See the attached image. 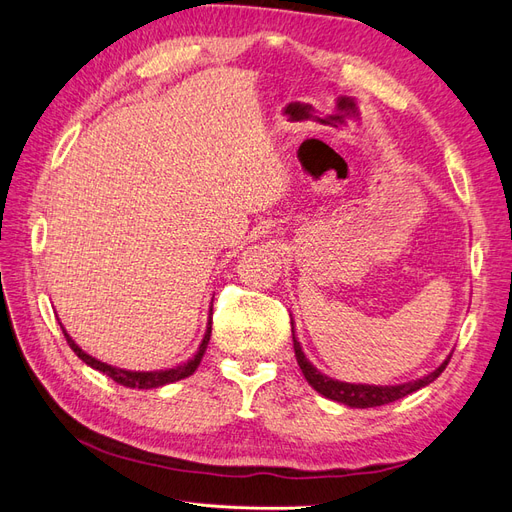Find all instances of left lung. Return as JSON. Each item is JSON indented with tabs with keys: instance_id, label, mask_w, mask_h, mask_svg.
Returning <instances> with one entry per match:
<instances>
[{
	"instance_id": "8db88e82",
	"label": "left lung",
	"mask_w": 512,
	"mask_h": 512,
	"mask_svg": "<svg viewBox=\"0 0 512 512\" xmlns=\"http://www.w3.org/2000/svg\"><path fill=\"white\" fill-rule=\"evenodd\" d=\"M292 339H294V352H296V361L300 365V370H303V376L307 378V383L316 389L318 393H322L324 398L335 400V402H342L346 406H352V409H370V406H383L389 402H396L404 396H409V393L422 389L426 385H430L435 378H439V374L445 370V365L450 363V357L445 359L435 372H430L422 378H417V381L411 383H402V385H355V383H342V381H335V378L322 374L318 368H313L309 363V359L305 357L303 348H300V342L294 335V322H292Z\"/></svg>"
}]
</instances>
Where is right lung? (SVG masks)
<instances>
[{"label":"right lung","instance_id":"1","mask_svg":"<svg viewBox=\"0 0 512 512\" xmlns=\"http://www.w3.org/2000/svg\"><path fill=\"white\" fill-rule=\"evenodd\" d=\"M60 329H62L64 337H67V344L71 346V350L75 352V355L80 357L86 365H90V368H93V370L103 372L106 376H110L114 383H119V385H123V387H131V389H155V387H164V385H170V383H175V381H181V378H188L190 374H194L196 368H199V363H201V359H203V355H205V350H207V344H209V337H212V309H209L207 331H205V337H203V342H201L199 350H196V355H194L190 361H186V363L175 365V368L155 370V372H131V370L114 368V365H108V363H103V361H99V359H95V357L86 355V352L73 342V337H71L67 331H64L62 324H60Z\"/></svg>","mask_w":512,"mask_h":512}]
</instances>
